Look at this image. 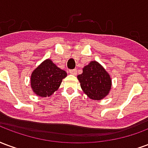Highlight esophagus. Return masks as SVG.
Segmentation results:
<instances>
[{"label":"esophagus","mask_w":148,"mask_h":148,"mask_svg":"<svg viewBox=\"0 0 148 148\" xmlns=\"http://www.w3.org/2000/svg\"><path fill=\"white\" fill-rule=\"evenodd\" d=\"M69 73H70V74H72V75H76V73H77V71H76V69L69 70Z\"/></svg>","instance_id":"esophagus-1"}]
</instances>
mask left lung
Listing matches in <instances>:
<instances>
[{
	"mask_svg": "<svg viewBox=\"0 0 148 148\" xmlns=\"http://www.w3.org/2000/svg\"><path fill=\"white\" fill-rule=\"evenodd\" d=\"M82 90L90 99L101 100L108 95L112 80L109 73L97 61H90L77 75Z\"/></svg>",
	"mask_w": 148,
	"mask_h": 148,
	"instance_id": "obj_1",
	"label": "left lung"
}]
</instances>
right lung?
Instances as JSON below:
<instances>
[{
	"label": "right lung",
	"instance_id": "1",
	"mask_svg": "<svg viewBox=\"0 0 148 148\" xmlns=\"http://www.w3.org/2000/svg\"><path fill=\"white\" fill-rule=\"evenodd\" d=\"M67 76L65 71L47 59L31 73V85L34 93L40 97H49L58 90L61 81Z\"/></svg>",
	"mask_w": 148,
	"mask_h": 148
}]
</instances>
